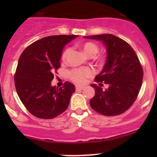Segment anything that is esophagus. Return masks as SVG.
I'll list each match as a JSON object with an SVG mask.
<instances>
[{"label":"esophagus","instance_id":"esophagus-1","mask_svg":"<svg viewBox=\"0 0 157 157\" xmlns=\"http://www.w3.org/2000/svg\"><path fill=\"white\" fill-rule=\"evenodd\" d=\"M75 89H76V90H77V91H80V90H82L83 89H84V87L80 86H76Z\"/></svg>","mask_w":157,"mask_h":157}]
</instances>
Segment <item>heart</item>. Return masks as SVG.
<instances>
[{
	"label": "heart",
	"mask_w": 157,
	"mask_h": 157,
	"mask_svg": "<svg viewBox=\"0 0 157 157\" xmlns=\"http://www.w3.org/2000/svg\"><path fill=\"white\" fill-rule=\"evenodd\" d=\"M82 49L83 52L88 56H93L98 53V46L94 42H86L84 43L82 45ZM70 49L67 48L66 50L62 54V59L64 60L66 57L68 55ZM93 75V71L90 68H82V69H75L71 72V76L72 80L77 83L82 84L86 81V78Z\"/></svg>",
	"instance_id": "obj_1"
}]
</instances>
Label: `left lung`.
I'll use <instances>...</instances> for the list:
<instances>
[{"label": "left lung", "mask_w": 157, "mask_h": 157, "mask_svg": "<svg viewBox=\"0 0 157 157\" xmlns=\"http://www.w3.org/2000/svg\"><path fill=\"white\" fill-rule=\"evenodd\" d=\"M83 37L101 41L107 52L105 66L95 77L99 86L90 85L95 90L91 108L105 116L122 114L134 104L142 84L143 70L137 54L128 43L112 34ZM102 82L109 87L103 90Z\"/></svg>", "instance_id": "1"}]
</instances>
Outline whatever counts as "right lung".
<instances>
[{"label": "right lung", "instance_id": "right-lung-1", "mask_svg": "<svg viewBox=\"0 0 157 157\" xmlns=\"http://www.w3.org/2000/svg\"><path fill=\"white\" fill-rule=\"evenodd\" d=\"M78 35L43 37L26 48L18 61L15 75L16 92L22 103L33 116L53 119L68 107L74 84L66 82L63 87L52 86L53 72L60 67L63 48Z\"/></svg>", "mask_w": 157, "mask_h": 157}]
</instances>
